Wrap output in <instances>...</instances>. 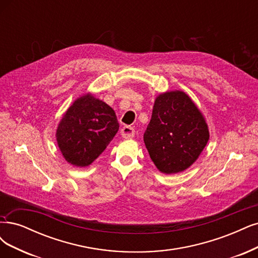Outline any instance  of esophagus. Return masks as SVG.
Returning a JSON list of instances; mask_svg holds the SVG:
<instances>
[{
  "instance_id": "obj_1",
  "label": "esophagus",
  "mask_w": 258,
  "mask_h": 258,
  "mask_svg": "<svg viewBox=\"0 0 258 258\" xmlns=\"http://www.w3.org/2000/svg\"><path fill=\"white\" fill-rule=\"evenodd\" d=\"M120 135H121V137H122L123 139H131V138L135 137L136 131H135V129H133V128L130 127V126H125V127L121 128Z\"/></svg>"
}]
</instances>
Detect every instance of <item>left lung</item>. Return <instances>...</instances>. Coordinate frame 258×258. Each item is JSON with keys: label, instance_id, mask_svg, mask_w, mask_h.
Masks as SVG:
<instances>
[{"label": "left lung", "instance_id": "8db88e82", "mask_svg": "<svg viewBox=\"0 0 258 258\" xmlns=\"http://www.w3.org/2000/svg\"><path fill=\"white\" fill-rule=\"evenodd\" d=\"M208 140L207 122L184 92L172 91L157 97L144 143L160 172L176 174L186 170Z\"/></svg>", "mask_w": 258, "mask_h": 258}]
</instances>
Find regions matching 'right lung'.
I'll list each match as a JSON object with an SVG mask.
<instances>
[{
	"label": "right lung",
	"instance_id": "add662e5",
	"mask_svg": "<svg viewBox=\"0 0 258 258\" xmlns=\"http://www.w3.org/2000/svg\"><path fill=\"white\" fill-rule=\"evenodd\" d=\"M118 128L114 110L88 93L69 106L58 123L55 136L66 161L84 167L102 154Z\"/></svg>",
	"mask_w": 258,
	"mask_h": 258
}]
</instances>
